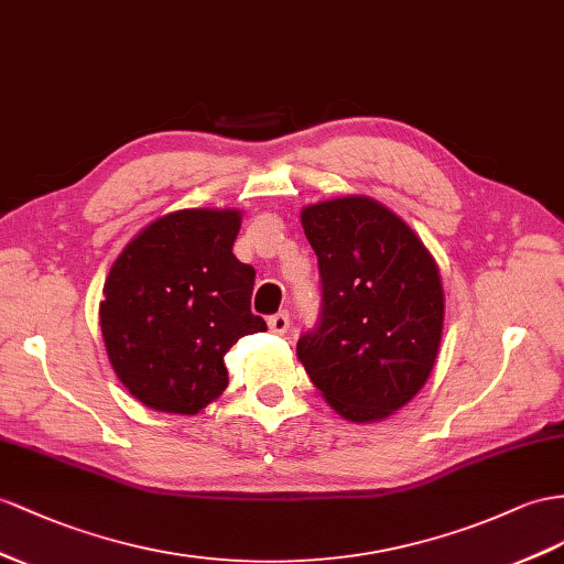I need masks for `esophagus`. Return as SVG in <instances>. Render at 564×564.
<instances>
[{"label": "esophagus", "instance_id": "esophagus-1", "mask_svg": "<svg viewBox=\"0 0 564 564\" xmlns=\"http://www.w3.org/2000/svg\"><path fill=\"white\" fill-rule=\"evenodd\" d=\"M288 326H291V316H288V312H279V314L269 316V330H271V334L283 336L285 330H288Z\"/></svg>", "mask_w": 564, "mask_h": 564}]
</instances>
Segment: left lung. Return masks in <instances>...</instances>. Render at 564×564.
<instances>
[{"mask_svg":"<svg viewBox=\"0 0 564 564\" xmlns=\"http://www.w3.org/2000/svg\"><path fill=\"white\" fill-rule=\"evenodd\" d=\"M300 219L319 259L322 314L300 336L297 359L345 420H386L436 362L445 312L436 259L371 197L326 199Z\"/></svg>","mask_w":564,"mask_h":564,"instance_id":"8db88e82","label":"left lung"}]
</instances>
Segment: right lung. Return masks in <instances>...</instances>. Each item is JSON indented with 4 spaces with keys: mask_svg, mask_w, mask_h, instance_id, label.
<instances>
[{
    "mask_svg": "<svg viewBox=\"0 0 564 564\" xmlns=\"http://www.w3.org/2000/svg\"><path fill=\"white\" fill-rule=\"evenodd\" d=\"M238 209H181L144 226L105 281L99 328L128 393L156 412L197 414L228 386L224 355L262 334L254 269L234 254Z\"/></svg>",
    "mask_w": 564,
    "mask_h": 564,
    "instance_id": "obj_1",
    "label": "right lung"
}]
</instances>
